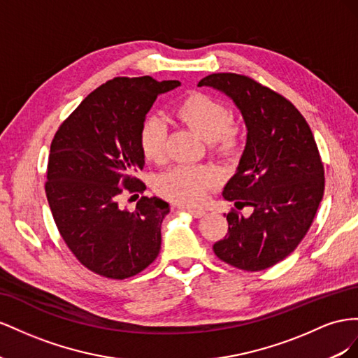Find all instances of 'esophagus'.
I'll use <instances>...</instances> for the list:
<instances>
[{
    "label": "esophagus",
    "mask_w": 358,
    "mask_h": 358,
    "mask_svg": "<svg viewBox=\"0 0 358 358\" xmlns=\"http://www.w3.org/2000/svg\"><path fill=\"white\" fill-rule=\"evenodd\" d=\"M185 211L187 213V214H190L192 217H195V219H199V217H203L206 216V211L203 210H199V208H185Z\"/></svg>",
    "instance_id": "obj_1"
}]
</instances>
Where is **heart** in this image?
I'll return each instance as SVG.
<instances>
[{
	"mask_svg": "<svg viewBox=\"0 0 358 358\" xmlns=\"http://www.w3.org/2000/svg\"><path fill=\"white\" fill-rule=\"evenodd\" d=\"M173 112L198 136L210 142L213 150L229 155L238 148V129L231 122L229 110L220 100L193 93L182 99ZM165 122L156 117L145 120L139 130V147L144 157L150 162H162L165 157ZM217 181L219 172L210 166H180L160 176L156 187L166 199L193 207L207 199L208 190Z\"/></svg>",
	"mask_w": 358,
	"mask_h": 358,
	"instance_id": "obj_1",
	"label": "heart"
}]
</instances>
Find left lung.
I'll return each instance as SVG.
<instances>
[{"mask_svg":"<svg viewBox=\"0 0 358 358\" xmlns=\"http://www.w3.org/2000/svg\"><path fill=\"white\" fill-rule=\"evenodd\" d=\"M198 87L231 99L248 130L222 195L252 213L227 214L228 234L214 244V253L240 270L273 267L299 246L324 195V166L312 130L289 100L248 76L213 73Z\"/></svg>","mask_w":358,"mask_h":358,"instance_id":"1","label":"left lung"}]
</instances>
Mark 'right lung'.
<instances>
[{
    "label": "right lung",
    "instance_id": "add662e5",
    "mask_svg": "<svg viewBox=\"0 0 358 358\" xmlns=\"http://www.w3.org/2000/svg\"><path fill=\"white\" fill-rule=\"evenodd\" d=\"M180 85L151 76L108 80L80 101L50 144L46 196L57 228L75 257L105 278L135 275L160 252L169 203L144 196L130 213L118 196L121 187H145L135 177L145 163L139 130L157 96Z\"/></svg>",
    "mask_w": 358,
    "mask_h": 358
}]
</instances>
